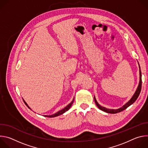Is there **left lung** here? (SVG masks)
Returning a JSON list of instances; mask_svg holds the SVG:
<instances>
[{"label": "left lung", "instance_id": "1", "mask_svg": "<svg viewBox=\"0 0 148 148\" xmlns=\"http://www.w3.org/2000/svg\"><path fill=\"white\" fill-rule=\"evenodd\" d=\"M139 74H140V81H139V86L138 87V88L135 92V93L134 94V95H133V97H132V98L127 102L126 104H125L123 106L122 108H120L118 110H111V109H107L105 107H101L100 105H99V103L97 102L95 98L94 97V101L95 102L97 105V106L99 108V109H100L101 110L104 111V112H106L107 113H110V114H116L118 112H120L123 110H125V109L127 108L128 107H130L131 105H132L134 102H135V101L136 100V99L138 98V97L139 95V94L140 92L141 91V88H142V74H141V71H140V68L139 66Z\"/></svg>", "mask_w": 148, "mask_h": 148}]
</instances>
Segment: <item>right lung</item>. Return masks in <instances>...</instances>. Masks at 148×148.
<instances>
[{
    "instance_id": "right-lung-1",
    "label": "right lung",
    "mask_w": 148,
    "mask_h": 148,
    "mask_svg": "<svg viewBox=\"0 0 148 148\" xmlns=\"http://www.w3.org/2000/svg\"><path fill=\"white\" fill-rule=\"evenodd\" d=\"M74 99H73V101H72L71 103H70L67 105V106H66L64 109L61 110V111H59L58 112H56V114H53V115H45V116L49 117V118H51V117H56V116H58V115H61V114H64V112H66V111H67L70 109V108L71 107V105H72V104L73 103V102H74ZM23 101H24L25 103L27 105V107H28L29 109H30V107H29L28 106V105H27V103H26L24 100H23Z\"/></svg>"
}]
</instances>
